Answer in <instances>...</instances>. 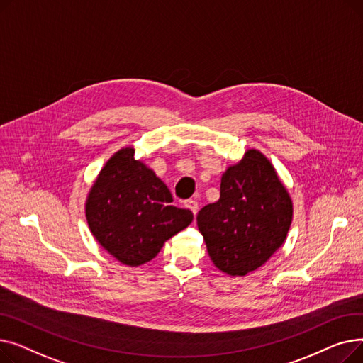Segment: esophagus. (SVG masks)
I'll list each match as a JSON object with an SVG mask.
<instances>
[{
  "mask_svg": "<svg viewBox=\"0 0 363 363\" xmlns=\"http://www.w3.org/2000/svg\"><path fill=\"white\" fill-rule=\"evenodd\" d=\"M185 207H188L189 211H191L194 215H197V211H199V203L193 199H189L185 201Z\"/></svg>",
  "mask_w": 363,
  "mask_h": 363,
  "instance_id": "1",
  "label": "esophagus"
}]
</instances>
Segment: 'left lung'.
Wrapping results in <instances>:
<instances>
[{
    "label": "left lung",
    "mask_w": 363,
    "mask_h": 363,
    "mask_svg": "<svg viewBox=\"0 0 363 363\" xmlns=\"http://www.w3.org/2000/svg\"><path fill=\"white\" fill-rule=\"evenodd\" d=\"M293 203L271 162L249 150L226 169L220 197L197 215L199 230L216 268L244 277L268 260L285 241Z\"/></svg>",
    "instance_id": "obj_1"
}]
</instances>
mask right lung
Masks as SVG:
<instances>
[{
  "mask_svg": "<svg viewBox=\"0 0 363 363\" xmlns=\"http://www.w3.org/2000/svg\"><path fill=\"white\" fill-rule=\"evenodd\" d=\"M119 150L101 169L88 194L89 230L121 263L140 266L156 257L164 241L193 220V212L172 204L167 186L140 160Z\"/></svg>",
  "mask_w": 363,
  "mask_h": 363,
  "instance_id": "add662e5",
  "label": "right lung"
}]
</instances>
